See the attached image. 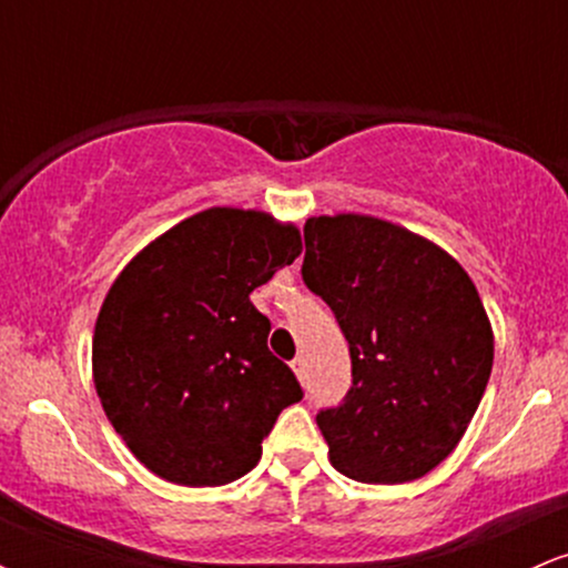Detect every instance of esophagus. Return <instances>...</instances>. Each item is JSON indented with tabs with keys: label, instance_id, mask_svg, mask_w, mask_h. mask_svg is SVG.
<instances>
[{
	"label": "esophagus",
	"instance_id": "obj_1",
	"mask_svg": "<svg viewBox=\"0 0 568 568\" xmlns=\"http://www.w3.org/2000/svg\"><path fill=\"white\" fill-rule=\"evenodd\" d=\"M291 368H293V374H296V379L304 384V379H306V363H304V357H302V355H298V357H293Z\"/></svg>",
	"mask_w": 568,
	"mask_h": 568
}]
</instances>
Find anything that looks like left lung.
I'll list each match as a JSON object with an SVG mask.
<instances>
[{"instance_id": "8db88e82", "label": "left lung", "mask_w": 568, "mask_h": 568, "mask_svg": "<svg viewBox=\"0 0 568 568\" xmlns=\"http://www.w3.org/2000/svg\"><path fill=\"white\" fill-rule=\"evenodd\" d=\"M306 288L349 342L352 389L317 414L328 459L361 484L425 478L486 393L494 331L454 256L393 221L336 213L304 224Z\"/></svg>"}]
</instances>
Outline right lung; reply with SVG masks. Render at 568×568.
<instances>
[{"instance_id":"obj_1","label":"right lung","mask_w":568,"mask_h":568,"mask_svg":"<svg viewBox=\"0 0 568 568\" xmlns=\"http://www.w3.org/2000/svg\"><path fill=\"white\" fill-rule=\"evenodd\" d=\"M291 221L207 207L130 258L93 331L101 406L146 470L179 486H224L262 459L280 410L302 400L266 347L251 293L293 264Z\"/></svg>"}]
</instances>
